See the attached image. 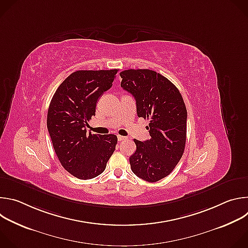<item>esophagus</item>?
Masks as SVG:
<instances>
[{
  "label": "esophagus",
  "mask_w": 248,
  "mask_h": 248,
  "mask_svg": "<svg viewBox=\"0 0 248 248\" xmlns=\"http://www.w3.org/2000/svg\"><path fill=\"white\" fill-rule=\"evenodd\" d=\"M124 139H126V137H124V136H123V135H118V140H119V141H123V140H124Z\"/></svg>",
  "instance_id": "1"
}]
</instances>
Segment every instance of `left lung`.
<instances>
[{
    "label": "left lung",
    "instance_id": "left-lung-1",
    "mask_svg": "<svg viewBox=\"0 0 248 248\" xmlns=\"http://www.w3.org/2000/svg\"><path fill=\"white\" fill-rule=\"evenodd\" d=\"M121 86L136 101L139 118L149 121L151 138L134 139L136 151L129 158L138 178L156 183L169 175L181 160L186 141V104L168 78L150 69H126Z\"/></svg>",
    "mask_w": 248,
    "mask_h": 248
}]
</instances>
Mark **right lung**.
<instances>
[{
    "label": "right lung",
    "mask_w": 248,
    "mask_h": 248,
    "mask_svg": "<svg viewBox=\"0 0 248 248\" xmlns=\"http://www.w3.org/2000/svg\"><path fill=\"white\" fill-rule=\"evenodd\" d=\"M118 69L77 70L56 90L48 110L47 127L62 166L80 180L101 174L118 142L115 134H92L86 126L96 103L109 90Z\"/></svg>",
    "instance_id": "add662e5"
}]
</instances>
